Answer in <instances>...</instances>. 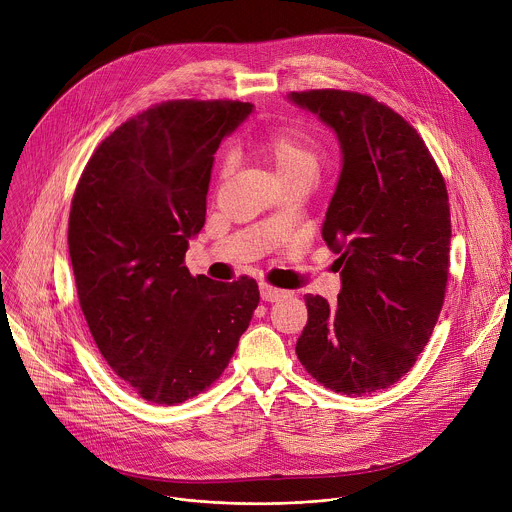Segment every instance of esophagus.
Segmentation results:
<instances>
[{
	"label": "esophagus",
	"instance_id": "esophagus-1",
	"mask_svg": "<svg viewBox=\"0 0 512 512\" xmlns=\"http://www.w3.org/2000/svg\"><path fill=\"white\" fill-rule=\"evenodd\" d=\"M259 291H261V300L263 302H277V300L285 298V291L283 289H277V287H273L269 283H261Z\"/></svg>",
	"mask_w": 512,
	"mask_h": 512
}]
</instances>
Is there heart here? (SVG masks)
Instances as JSON below:
<instances>
[{
    "label": "heart",
    "instance_id": "1",
    "mask_svg": "<svg viewBox=\"0 0 512 512\" xmlns=\"http://www.w3.org/2000/svg\"><path fill=\"white\" fill-rule=\"evenodd\" d=\"M259 154L273 166L285 184H291L314 176L320 160V143L308 129L300 125H285L259 145ZM229 168L231 164L225 162L221 178L229 174Z\"/></svg>",
    "mask_w": 512,
    "mask_h": 512
}]
</instances>
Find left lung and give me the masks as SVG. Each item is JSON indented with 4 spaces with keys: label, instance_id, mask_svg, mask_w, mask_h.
Returning <instances> with one entry per match:
<instances>
[{
    "label": "left lung",
    "instance_id": "obj_1",
    "mask_svg": "<svg viewBox=\"0 0 512 512\" xmlns=\"http://www.w3.org/2000/svg\"><path fill=\"white\" fill-rule=\"evenodd\" d=\"M330 125L342 172L322 237L338 253V302L308 294L296 352L326 389L371 395L415 364L440 318L450 275V202L417 129L385 103L338 89L291 93Z\"/></svg>",
    "mask_w": 512,
    "mask_h": 512
}]
</instances>
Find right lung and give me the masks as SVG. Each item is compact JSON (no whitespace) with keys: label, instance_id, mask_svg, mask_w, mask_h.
<instances>
[{"label":"right lung","instance_id":"1","mask_svg":"<svg viewBox=\"0 0 512 512\" xmlns=\"http://www.w3.org/2000/svg\"><path fill=\"white\" fill-rule=\"evenodd\" d=\"M251 107L178 99L137 113L99 143L72 196L68 253L89 330L113 373L156 405L218 381L259 304L255 279L184 265L214 154Z\"/></svg>","mask_w":512,"mask_h":512}]
</instances>
